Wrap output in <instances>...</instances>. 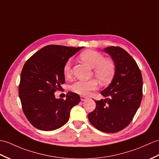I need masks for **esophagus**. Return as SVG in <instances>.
I'll use <instances>...</instances> for the list:
<instances>
[{
  "label": "esophagus",
  "mask_w": 159,
  "mask_h": 159,
  "mask_svg": "<svg viewBox=\"0 0 159 159\" xmlns=\"http://www.w3.org/2000/svg\"><path fill=\"white\" fill-rule=\"evenodd\" d=\"M86 99H87V97L80 96V100H81V101H85Z\"/></svg>",
  "instance_id": "34e87169"
}]
</instances>
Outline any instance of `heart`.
Returning a JSON list of instances; mask_svg holds the SVG:
<instances>
[{
    "instance_id": "obj_1",
    "label": "heart",
    "mask_w": 159,
    "mask_h": 159,
    "mask_svg": "<svg viewBox=\"0 0 159 159\" xmlns=\"http://www.w3.org/2000/svg\"><path fill=\"white\" fill-rule=\"evenodd\" d=\"M80 58L87 65L93 68L95 76L102 84H108L115 74L116 66L110 59H105L104 55L93 50H86L80 54ZM63 73L66 78L72 75L71 61L68 60L63 67ZM98 81L95 79L89 80H77L74 83L71 89L75 93L81 95H87L91 91L96 89Z\"/></svg>"
}]
</instances>
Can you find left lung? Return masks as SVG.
Instances as JSON below:
<instances>
[{
    "label": "left lung",
    "mask_w": 159,
    "mask_h": 159,
    "mask_svg": "<svg viewBox=\"0 0 159 159\" xmlns=\"http://www.w3.org/2000/svg\"><path fill=\"white\" fill-rule=\"evenodd\" d=\"M116 66L114 79L101 94L106 99L95 101L96 107L89 113L91 124L99 131L116 133L127 127L142 99L143 80L137 63L123 48L106 47Z\"/></svg>",
    "instance_id": "1"
}]
</instances>
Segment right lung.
I'll list each match as a JSON object with an SVG mask.
<instances>
[{
	"mask_svg": "<svg viewBox=\"0 0 159 159\" xmlns=\"http://www.w3.org/2000/svg\"><path fill=\"white\" fill-rule=\"evenodd\" d=\"M83 47L51 45L42 48L25 61L21 72L19 96L22 110L33 126L53 131L67 123L70 110L80 96L68 92L66 99H56L55 92L65 83L63 67Z\"/></svg>",
	"mask_w": 159,
	"mask_h": 159,
	"instance_id": "right-lung-1",
	"label": "right lung"
}]
</instances>
